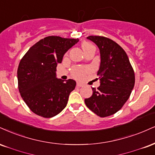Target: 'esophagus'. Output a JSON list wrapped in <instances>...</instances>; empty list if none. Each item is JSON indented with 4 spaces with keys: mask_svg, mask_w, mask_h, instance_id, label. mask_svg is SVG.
Returning a JSON list of instances; mask_svg holds the SVG:
<instances>
[{
    "mask_svg": "<svg viewBox=\"0 0 155 155\" xmlns=\"http://www.w3.org/2000/svg\"><path fill=\"white\" fill-rule=\"evenodd\" d=\"M76 87H83V84H81V82H77V84H76Z\"/></svg>",
    "mask_w": 155,
    "mask_h": 155,
    "instance_id": "34e87169",
    "label": "esophagus"
}]
</instances>
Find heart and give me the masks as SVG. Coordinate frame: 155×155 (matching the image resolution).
Wrapping results in <instances>:
<instances>
[{
    "label": "heart",
    "mask_w": 155,
    "mask_h": 155,
    "mask_svg": "<svg viewBox=\"0 0 155 155\" xmlns=\"http://www.w3.org/2000/svg\"><path fill=\"white\" fill-rule=\"evenodd\" d=\"M82 48L84 51V53L88 51L89 50H90L92 48H94V45L91 43H89L88 42H84L82 45ZM86 73H87V70L86 68H82V67H76L74 68L72 71V75L78 79H81L84 77Z\"/></svg>",
    "instance_id": "obj_1"
}]
</instances>
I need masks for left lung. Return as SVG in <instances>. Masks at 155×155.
I'll use <instances>...</instances> for the list:
<instances>
[{"mask_svg":"<svg viewBox=\"0 0 155 155\" xmlns=\"http://www.w3.org/2000/svg\"><path fill=\"white\" fill-rule=\"evenodd\" d=\"M100 49V66L97 75L100 85L93 87V94L85 99L86 105L98 116L115 114L127 101L135 84V75L127 54L110 39L89 36Z\"/></svg>","mask_w":155,"mask_h":155,"instance_id":"left-lung-1","label":"left lung"}]
</instances>
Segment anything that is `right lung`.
I'll list each match as a JSON object with an SVG mask.
<instances>
[{
  "instance_id": "obj_1",
  "label": "right lung",
  "mask_w": 155,
  "mask_h": 155,
  "mask_svg": "<svg viewBox=\"0 0 155 155\" xmlns=\"http://www.w3.org/2000/svg\"><path fill=\"white\" fill-rule=\"evenodd\" d=\"M79 39L49 36L31 46L24 55L17 70L18 87L22 99L33 113L52 118L68 103L76 81L56 78L58 63Z\"/></svg>"
}]
</instances>
